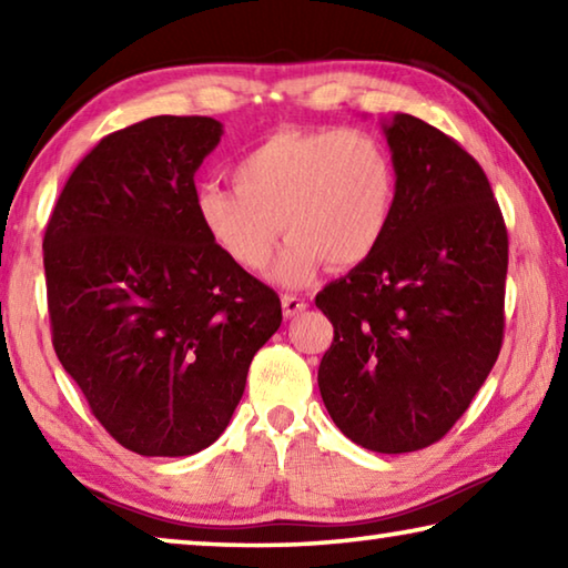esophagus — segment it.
Listing matches in <instances>:
<instances>
[{
	"label": "esophagus",
	"instance_id": "esophagus-1",
	"mask_svg": "<svg viewBox=\"0 0 568 568\" xmlns=\"http://www.w3.org/2000/svg\"><path fill=\"white\" fill-rule=\"evenodd\" d=\"M307 307L305 297H297V295H283V313L285 318H295V315H301Z\"/></svg>",
	"mask_w": 568,
	"mask_h": 568
}]
</instances>
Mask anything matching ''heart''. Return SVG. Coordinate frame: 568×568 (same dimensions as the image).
Masks as SVG:
<instances>
[{"label": "heart", "instance_id": "obj_1", "mask_svg": "<svg viewBox=\"0 0 568 568\" xmlns=\"http://www.w3.org/2000/svg\"><path fill=\"white\" fill-rule=\"evenodd\" d=\"M235 187L203 185L195 213L230 261L261 273L281 227L277 281L303 285L325 261L353 267L376 253L398 205V170L373 132L281 128L233 165Z\"/></svg>", "mask_w": 568, "mask_h": 568}]
</instances>
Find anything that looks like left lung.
<instances>
[{"label":"left lung","mask_w":568,"mask_h":568,"mask_svg":"<svg viewBox=\"0 0 568 568\" xmlns=\"http://www.w3.org/2000/svg\"><path fill=\"white\" fill-rule=\"evenodd\" d=\"M383 132L396 215L368 261L315 295L333 323L318 388L353 444L410 454L454 428L501 353L508 233L454 138L413 114Z\"/></svg>","instance_id":"1"}]
</instances>
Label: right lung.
I'll list each match as a JSON object with an SVG mask.
<instances>
[{
	"instance_id": "right-lung-1",
	"label": "right lung",
	"mask_w": 568,
	"mask_h": 568,
	"mask_svg": "<svg viewBox=\"0 0 568 568\" xmlns=\"http://www.w3.org/2000/svg\"><path fill=\"white\" fill-rule=\"evenodd\" d=\"M213 118L142 120L102 138L44 230L52 345L92 416L140 456H192L227 428L281 297L195 213Z\"/></svg>"
}]
</instances>
